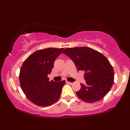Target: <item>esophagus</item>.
Instances as JSON below:
<instances>
[{"mask_svg":"<svg viewBox=\"0 0 130 130\" xmlns=\"http://www.w3.org/2000/svg\"><path fill=\"white\" fill-rule=\"evenodd\" d=\"M66 83H67V84H70V85H72V84H73V83L69 82V81H66Z\"/></svg>","mask_w":130,"mask_h":130,"instance_id":"1","label":"esophagus"}]
</instances>
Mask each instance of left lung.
I'll use <instances>...</instances> for the list:
<instances>
[{
    "label": "left lung",
    "mask_w": 130,
    "mask_h": 130,
    "mask_svg": "<svg viewBox=\"0 0 130 130\" xmlns=\"http://www.w3.org/2000/svg\"><path fill=\"white\" fill-rule=\"evenodd\" d=\"M63 53L73 61L78 71L85 72L86 84L81 83L76 92L80 99L94 103L102 99L108 93L114 81L113 68L104 55L88 47L67 48Z\"/></svg>",
    "instance_id": "1"
}]
</instances>
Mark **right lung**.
Instances as JSON below:
<instances>
[{
    "label": "right lung",
    "mask_w": 130,
    "mask_h": 130,
    "mask_svg": "<svg viewBox=\"0 0 130 130\" xmlns=\"http://www.w3.org/2000/svg\"><path fill=\"white\" fill-rule=\"evenodd\" d=\"M64 48H47L37 50L24 61L19 73L23 93L34 104L47 107L60 98L65 81H49L54 62Z\"/></svg>",
    "instance_id": "add662e5"
}]
</instances>
